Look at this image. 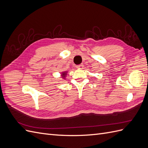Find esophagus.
I'll list each match as a JSON object with an SVG mask.
<instances>
[{
    "instance_id": "34e87169",
    "label": "esophagus",
    "mask_w": 148,
    "mask_h": 148,
    "mask_svg": "<svg viewBox=\"0 0 148 148\" xmlns=\"http://www.w3.org/2000/svg\"><path fill=\"white\" fill-rule=\"evenodd\" d=\"M76 67H77V69H83V64H80V65H77L76 66Z\"/></svg>"
}]
</instances>
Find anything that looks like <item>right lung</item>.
Instances as JSON below:
<instances>
[{
  "label": "right lung",
  "instance_id": "add662e5",
  "mask_svg": "<svg viewBox=\"0 0 148 148\" xmlns=\"http://www.w3.org/2000/svg\"><path fill=\"white\" fill-rule=\"evenodd\" d=\"M65 75V74H64H64H63V75Z\"/></svg>",
  "mask_w": 148,
  "mask_h": 148
}]
</instances>
